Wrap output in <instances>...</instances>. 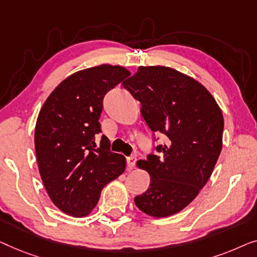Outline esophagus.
<instances>
[{"instance_id": "esophagus-1", "label": "esophagus", "mask_w": 257, "mask_h": 257, "mask_svg": "<svg viewBox=\"0 0 257 257\" xmlns=\"http://www.w3.org/2000/svg\"><path fill=\"white\" fill-rule=\"evenodd\" d=\"M127 164H128V171H132L133 168L136 164V157L135 156L127 157Z\"/></svg>"}]
</instances>
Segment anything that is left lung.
<instances>
[{
	"mask_svg": "<svg viewBox=\"0 0 257 257\" xmlns=\"http://www.w3.org/2000/svg\"><path fill=\"white\" fill-rule=\"evenodd\" d=\"M123 87L139 100L154 133L168 137L137 166L150 175L139 209L165 218L185 208L211 177L222 148L223 116L212 94L196 79L166 66H140Z\"/></svg>",
	"mask_w": 257,
	"mask_h": 257,
	"instance_id": "left-lung-1",
	"label": "left lung"
}]
</instances>
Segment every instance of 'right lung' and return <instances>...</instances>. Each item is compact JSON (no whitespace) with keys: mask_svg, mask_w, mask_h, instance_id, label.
I'll use <instances>...</instances> for the list:
<instances>
[{"mask_svg":"<svg viewBox=\"0 0 257 257\" xmlns=\"http://www.w3.org/2000/svg\"><path fill=\"white\" fill-rule=\"evenodd\" d=\"M130 75L117 65L75 72L43 104L35 128L39 173L50 199L75 218L88 215L104 185L125 170V157L109 150L99 122L106 93Z\"/></svg>","mask_w":257,"mask_h":257,"instance_id":"obj_1","label":"right lung"}]
</instances>
